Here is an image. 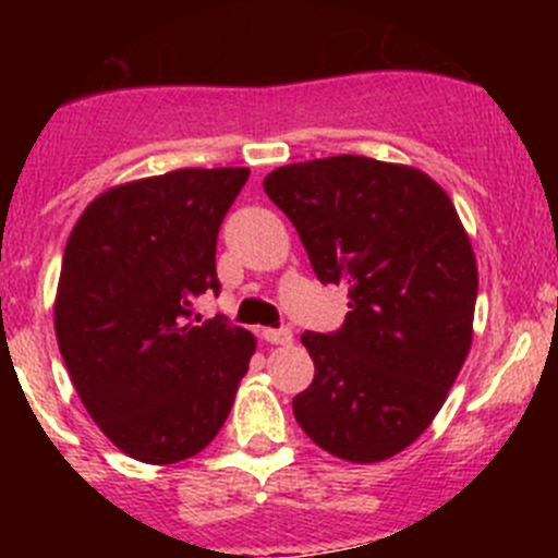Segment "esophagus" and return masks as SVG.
<instances>
[{
  "label": "esophagus",
  "instance_id": "1",
  "mask_svg": "<svg viewBox=\"0 0 558 558\" xmlns=\"http://www.w3.org/2000/svg\"><path fill=\"white\" fill-rule=\"evenodd\" d=\"M262 337L267 342H272V345H291L294 342L291 329H262Z\"/></svg>",
  "mask_w": 558,
  "mask_h": 558
}]
</instances>
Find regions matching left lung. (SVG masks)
Wrapping results in <instances>:
<instances>
[{"label": "left lung", "instance_id": "8db88e82", "mask_svg": "<svg viewBox=\"0 0 558 558\" xmlns=\"http://www.w3.org/2000/svg\"><path fill=\"white\" fill-rule=\"evenodd\" d=\"M264 191L320 283L351 289L340 331L302 335L315 378L294 397L296 424L342 461L391 459L435 421L470 353V234L429 174L367 156L278 167Z\"/></svg>", "mask_w": 558, "mask_h": 558}]
</instances>
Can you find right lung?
Listing matches in <instances>:
<instances>
[{"mask_svg": "<svg viewBox=\"0 0 558 558\" xmlns=\"http://www.w3.org/2000/svg\"><path fill=\"white\" fill-rule=\"evenodd\" d=\"M247 167H185L88 202L61 262L53 329L72 386L107 440L145 464L196 456L221 432L256 337L221 315L216 243Z\"/></svg>", "mask_w": 558, "mask_h": 558, "instance_id": "right-lung-1", "label": "right lung"}]
</instances>
